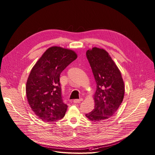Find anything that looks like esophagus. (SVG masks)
I'll return each instance as SVG.
<instances>
[{"mask_svg":"<svg viewBox=\"0 0 155 155\" xmlns=\"http://www.w3.org/2000/svg\"><path fill=\"white\" fill-rule=\"evenodd\" d=\"M83 99L82 98H81V99H74V101H73V102L74 103H81L82 101H83Z\"/></svg>","mask_w":155,"mask_h":155,"instance_id":"1","label":"esophagus"}]
</instances>
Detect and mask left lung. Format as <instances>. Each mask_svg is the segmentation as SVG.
<instances>
[{
	"label": "left lung",
	"instance_id": "left-lung-1",
	"mask_svg": "<svg viewBox=\"0 0 155 155\" xmlns=\"http://www.w3.org/2000/svg\"><path fill=\"white\" fill-rule=\"evenodd\" d=\"M96 83L94 109L86 116L91 121H101L113 116L121 105L124 84L121 72L103 49L93 48L86 52Z\"/></svg>",
	"mask_w": 155,
	"mask_h": 155
}]
</instances>
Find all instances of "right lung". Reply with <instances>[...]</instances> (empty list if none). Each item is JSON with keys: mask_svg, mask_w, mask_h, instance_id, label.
Instances as JSON below:
<instances>
[{"mask_svg": "<svg viewBox=\"0 0 155 155\" xmlns=\"http://www.w3.org/2000/svg\"><path fill=\"white\" fill-rule=\"evenodd\" d=\"M77 57L73 51L52 46L32 68L26 83V95L32 110L40 120L50 123L65 116L68 106L61 94L59 77Z\"/></svg>", "mask_w": 155, "mask_h": 155, "instance_id": "add662e5", "label": "right lung"}]
</instances>
